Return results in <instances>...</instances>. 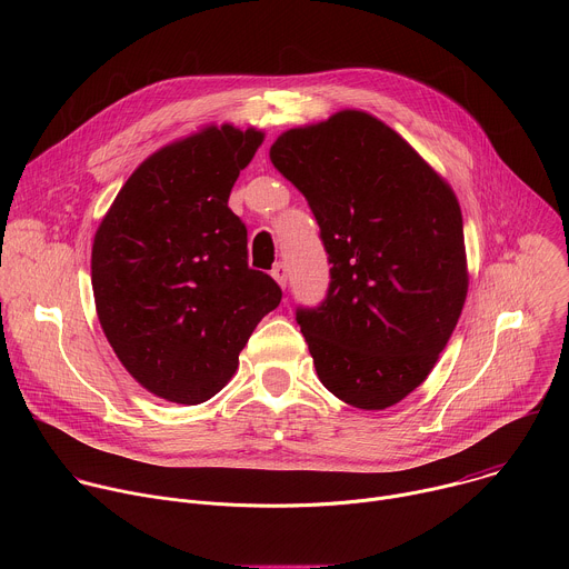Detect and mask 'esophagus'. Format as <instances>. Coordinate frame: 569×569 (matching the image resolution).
Returning <instances> with one entry per match:
<instances>
[{"label": "esophagus", "mask_w": 569, "mask_h": 569, "mask_svg": "<svg viewBox=\"0 0 569 569\" xmlns=\"http://www.w3.org/2000/svg\"><path fill=\"white\" fill-rule=\"evenodd\" d=\"M272 277H274V281H277L281 288H286V283H288V266H286V263H277V266L272 268Z\"/></svg>", "instance_id": "obj_1"}]
</instances>
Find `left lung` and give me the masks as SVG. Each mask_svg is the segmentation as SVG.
<instances>
[{
  "mask_svg": "<svg viewBox=\"0 0 569 569\" xmlns=\"http://www.w3.org/2000/svg\"><path fill=\"white\" fill-rule=\"evenodd\" d=\"M270 159L329 254L327 297L295 312L317 376L353 408H391L428 378L466 301L459 202L408 141L358 110L283 132Z\"/></svg>",
  "mask_w": 569,
  "mask_h": 569,
  "instance_id": "8db88e82",
  "label": "left lung"
}]
</instances>
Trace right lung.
I'll list each match as a JSON object with an SVG mask.
<instances>
[{
    "label": "right lung",
    "mask_w": 569,
    "mask_h": 569,
    "mask_svg": "<svg viewBox=\"0 0 569 569\" xmlns=\"http://www.w3.org/2000/svg\"><path fill=\"white\" fill-rule=\"evenodd\" d=\"M263 134L207 128L150 154L128 178L92 248L99 321L128 373L159 398L198 405L233 376L279 283L248 263L229 207Z\"/></svg>",
    "instance_id": "1"
}]
</instances>
